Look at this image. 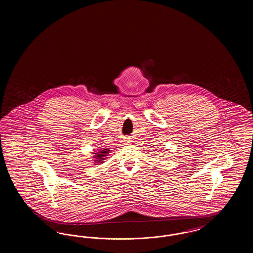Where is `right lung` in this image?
I'll return each mask as SVG.
<instances>
[{
    "instance_id": "obj_1",
    "label": "right lung",
    "mask_w": 253,
    "mask_h": 253,
    "mask_svg": "<svg viewBox=\"0 0 253 253\" xmlns=\"http://www.w3.org/2000/svg\"><path fill=\"white\" fill-rule=\"evenodd\" d=\"M109 152L108 149H103V150H98L96 153H95V157L94 158L96 159L95 162L96 163H102L103 160L106 159V157L108 156ZM96 165V164H95Z\"/></svg>"
}]
</instances>
